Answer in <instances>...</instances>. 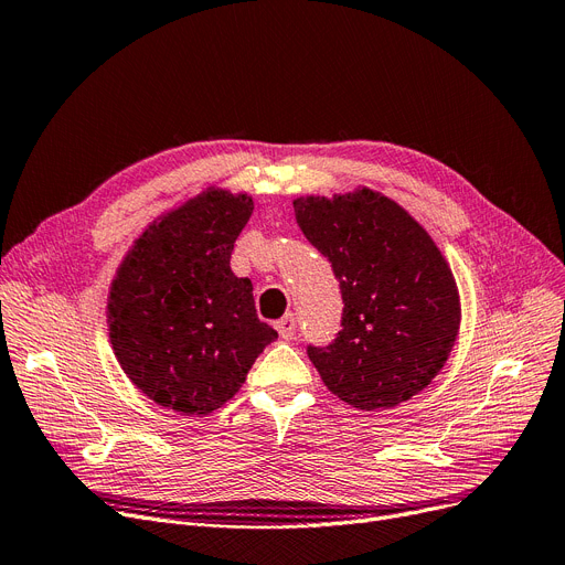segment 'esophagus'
Wrapping results in <instances>:
<instances>
[{"label": "esophagus", "instance_id": "obj_1", "mask_svg": "<svg viewBox=\"0 0 565 565\" xmlns=\"http://www.w3.org/2000/svg\"><path fill=\"white\" fill-rule=\"evenodd\" d=\"M296 330H298V316L296 313H286V316H281L279 321H277V332L284 339L296 337Z\"/></svg>", "mask_w": 565, "mask_h": 565}]
</instances>
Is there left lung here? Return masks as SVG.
Returning <instances> with one entry per match:
<instances>
[{
  "instance_id": "left-lung-1",
  "label": "left lung",
  "mask_w": 565,
  "mask_h": 565,
  "mask_svg": "<svg viewBox=\"0 0 565 565\" xmlns=\"http://www.w3.org/2000/svg\"><path fill=\"white\" fill-rule=\"evenodd\" d=\"M292 207L343 300L337 337L307 347L328 390L360 411L418 395L444 370L459 330L457 284L434 239L372 189L309 195Z\"/></svg>"
}]
</instances>
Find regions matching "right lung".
<instances>
[{"label": "right lung", "instance_id": "obj_1", "mask_svg": "<svg viewBox=\"0 0 565 565\" xmlns=\"http://www.w3.org/2000/svg\"><path fill=\"white\" fill-rule=\"evenodd\" d=\"M254 203L207 191L147 228L110 286L108 323L127 376L157 404L207 415L247 381L279 334L263 323L249 279L231 269Z\"/></svg>", "mask_w": 565, "mask_h": 565}]
</instances>
